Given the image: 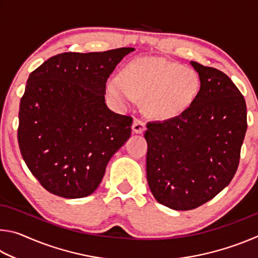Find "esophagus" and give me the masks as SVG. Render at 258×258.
Wrapping results in <instances>:
<instances>
[{
  "instance_id": "1",
  "label": "esophagus",
  "mask_w": 258,
  "mask_h": 258,
  "mask_svg": "<svg viewBox=\"0 0 258 258\" xmlns=\"http://www.w3.org/2000/svg\"><path fill=\"white\" fill-rule=\"evenodd\" d=\"M146 130V125L140 119H134L132 124V132L135 134H141Z\"/></svg>"
}]
</instances>
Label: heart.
Returning a JSON list of instances; mask_svg holds the SVG:
<instances>
[{
  "label": "heart",
  "instance_id": "1",
  "mask_svg": "<svg viewBox=\"0 0 258 258\" xmlns=\"http://www.w3.org/2000/svg\"><path fill=\"white\" fill-rule=\"evenodd\" d=\"M200 80L194 69L157 56L138 58L121 69L119 78L106 83L111 101L121 108L142 99L143 110L151 118L166 120L180 116L197 99Z\"/></svg>",
  "mask_w": 258,
  "mask_h": 258
}]
</instances>
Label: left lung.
Here are the masks:
<instances>
[{"label":"left lung","mask_w":258,"mask_h":258,"mask_svg":"<svg viewBox=\"0 0 258 258\" xmlns=\"http://www.w3.org/2000/svg\"><path fill=\"white\" fill-rule=\"evenodd\" d=\"M200 91L180 116L147 124V180L155 199L190 211L229 185L247 131L243 95L218 69L196 61Z\"/></svg>","instance_id":"1"}]
</instances>
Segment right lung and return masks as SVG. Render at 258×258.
<instances>
[{
    "label": "right lung",
    "mask_w": 258,
    "mask_h": 258,
    "mask_svg": "<svg viewBox=\"0 0 258 258\" xmlns=\"http://www.w3.org/2000/svg\"><path fill=\"white\" fill-rule=\"evenodd\" d=\"M132 51L64 52L29 75L18 143L29 171L51 194L67 199L93 194L130 139L132 118L111 111L104 94L108 77Z\"/></svg>",
    "instance_id": "obj_1"
}]
</instances>
